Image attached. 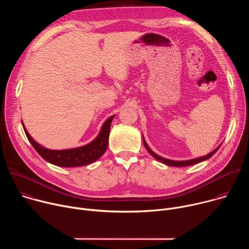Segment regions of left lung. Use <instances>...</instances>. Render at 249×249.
<instances>
[{
  "label": "left lung",
  "mask_w": 249,
  "mask_h": 249,
  "mask_svg": "<svg viewBox=\"0 0 249 249\" xmlns=\"http://www.w3.org/2000/svg\"><path fill=\"white\" fill-rule=\"evenodd\" d=\"M143 143H144V146L145 148L147 149V151L159 161L166 164V165H169V166H178V167H181V166H188V165H192V164H195V163H198V162H201L203 160H206L208 159H210L213 155H214L218 150L219 148L221 147V145L219 147H217L214 151H212L211 153H209L208 155L206 156H203V157H199V158H195V159H192V160H168V159H165V158H162L159 155H157L155 152H153L151 150V148L148 146V144L146 143L145 141V138L143 136Z\"/></svg>",
  "instance_id": "left-lung-1"
}]
</instances>
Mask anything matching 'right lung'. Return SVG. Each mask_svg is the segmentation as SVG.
<instances>
[{
    "label": "right lung",
    "mask_w": 249,
    "mask_h": 249,
    "mask_svg": "<svg viewBox=\"0 0 249 249\" xmlns=\"http://www.w3.org/2000/svg\"><path fill=\"white\" fill-rule=\"evenodd\" d=\"M115 115L110 116L102 124L98 135L90 143L68 150H50L38 144L27 132L23 122L21 121L25 135L33 148L46 161L61 167H76L90 164L97 160L107 149L110 125Z\"/></svg>",
    "instance_id": "1"
}]
</instances>
